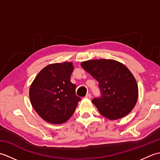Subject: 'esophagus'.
I'll use <instances>...</instances> for the list:
<instances>
[{
  "label": "esophagus",
  "mask_w": 160,
  "mask_h": 160,
  "mask_svg": "<svg viewBox=\"0 0 160 160\" xmlns=\"http://www.w3.org/2000/svg\"><path fill=\"white\" fill-rule=\"evenodd\" d=\"M85 98H87V99H91V95L90 93H88L86 95Z\"/></svg>",
  "instance_id": "obj_1"
}]
</instances>
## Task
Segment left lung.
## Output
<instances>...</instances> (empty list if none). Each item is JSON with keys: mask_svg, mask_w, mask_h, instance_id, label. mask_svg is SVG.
<instances>
[{"mask_svg": "<svg viewBox=\"0 0 160 160\" xmlns=\"http://www.w3.org/2000/svg\"><path fill=\"white\" fill-rule=\"evenodd\" d=\"M98 83L101 97L92 102L104 117L118 120L128 115L136 104L138 87L135 78L124 64L114 60H91L81 63Z\"/></svg>", "mask_w": 160, "mask_h": 160, "instance_id": "1", "label": "left lung"}]
</instances>
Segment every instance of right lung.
Segmentation results:
<instances>
[{
	"label": "right lung",
	"mask_w": 160,
	"mask_h": 160,
	"mask_svg": "<svg viewBox=\"0 0 160 160\" xmlns=\"http://www.w3.org/2000/svg\"><path fill=\"white\" fill-rule=\"evenodd\" d=\"M72 62L51 64L40 71L29 89V98L39 116L51 124H62L74 113L80 97L71 82Z\"/></svg>",
	"instance_id": "right-lung-1"
}]
</instances>
